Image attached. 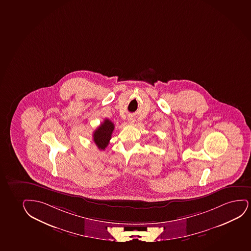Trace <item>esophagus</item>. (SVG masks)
I'll list each match as a JSON object with an SVG mask.
<instances>
[{
    "mask_svg": "<svg viewBox=\"0 0 251 251\" xmlns=\"http://www.w3.org/2000/svg\"><path fill=\"white\" fill-rule=\"evenodd\" d=\"M134 121H135V119H134L133 116H129V117H128V122H129L130 124H133Z\"/></svg>",
    "mask_w": 251,
    "mask_h": 251,
    "instance_id": "34e87169",
    "label": "esophagus"
}]
</instances>
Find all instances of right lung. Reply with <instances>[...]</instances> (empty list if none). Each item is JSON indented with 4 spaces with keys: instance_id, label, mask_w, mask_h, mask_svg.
<instances>
[{
    "instance_id": "1",
    "label": "right lung",
    "mask_w": 251,
    "mask_h": 251,
    "mask_svg": "<svg viewBox=\"0 0 251 251\" xmlns=\"http://www.w3.org/2000/svg\"><path fill=\"white\" fill-rule=\"evenodd\" d=\"M114 125L108 119H105L93 132V141L99 150H104L111 139L112 133L114 131Z\"/></svg>"
}]
</instances>
